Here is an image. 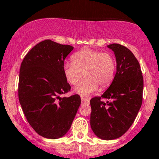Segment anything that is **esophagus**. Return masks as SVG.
<instances>
[{
    "label": "esophagus",
    "mask_w": 159,
    "mask_h": 159,
    "mask_svg": "<svg viewBox=\"0 0 159 159\" xmlns=\"http://www.w3.org/2000/svg\"><path fill=\"white\" fill-rule=\"evenodd\" d=\"M81 102H82L83 103H89V98L82 96V97H81Z\"/></svg>",
    "instance_id": "esophagus-1"
}]
</instances>
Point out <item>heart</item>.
I'll list each match as a JSON object with an SVG mask.
<instances>
[{
  "instance_id": "heart-1",
  "label": "heart",
  "mask_w": 159,
  "mask_h": 159,
  "mask_svg": "<svg viewBox=\"0 0 159 159\" xmlns=\"http://www.w3.org/2000/svg\"><path fill=\"white\" fill-rule=\"evenodd\" d=\"M72 63L63 65L66 81L76 85L84 75L82 82L76 88L78 94L87 96L98 89H104L113 81L115 72V59L107 52L84 48L71 56Z\"/></svg>"
}]
</instances>
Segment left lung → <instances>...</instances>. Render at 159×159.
<instances>
[{"instance_id": "8db88e82", "label": "left lung", "mask_w": 159, "mask_h": 159, "mask_svg": "<svg viewBox=\"0 0 159 159\" xmlns=\"http://www.w3.org/2000/svg\"><path fill=\"white\" fill-rule=\"evenodd\" d=\"M116 58V74L101 96L90 100V125L97 137L115 140L128 131L140 111L143 79L139 62L131 51L119 44L107 45ZM108 100L105 103L101 98Z\"/></svg>"}]
</instances>
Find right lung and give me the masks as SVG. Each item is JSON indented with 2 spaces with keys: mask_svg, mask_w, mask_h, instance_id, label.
I'll list each match as a JSON object with an SVG mask.
<instances>
[{
  "mask_svg": "<svg viewBox=\"0 0 159 159\" xmlns=\"http://www.w3.org/2000/svg\"><path fill=\"white\" fill-rule=\"evenodd\" d=\"M73 48L44 40L26 55L20 66L19 103L31 127L47 139H58L67 133L81 104L78 94L62 97L70 90L63 65Z\"/></svg>",
  "mask_w": 159,
  "mask_h": 159,
  "instance_id": "right-lung-1",
  "label": "right lung"
}]
</instances>
